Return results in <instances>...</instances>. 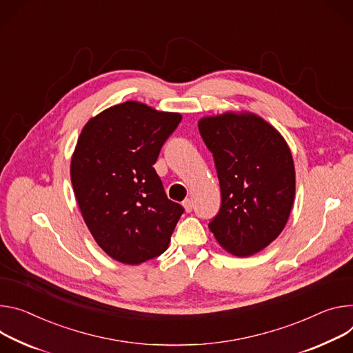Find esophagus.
Instances as JSON below:
<instances>
[{
    "label": "esophagus",
    "instance_id": "esophagus-1",
    "mask_svg": "<svg viewBox=\"0 0 353 353\" xmlns=\"http://www.w3.org/2000/svg\"><path fill=\"white\" fill-rule=\"evenodd\" d=\"M183 207H184V210H185L187 212H191V211H193V201H191L190 199H185V200L183 201Z\"/></svg>",
    "mask_w": 353,
    "mask_h": 353
}]
</instances>
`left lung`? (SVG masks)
I'll return each mask as SVG.
<instances>
[{
    "mask_svg": "<svg viewBox=\"0 0 353 353\" xmlns=\"http://www.w3.org/2000/svg\"><path fill=\"white\" fill-rule=\"evenodd\" d=\"M199 130L221 187L219 211L208 223L211 232L236 256L265 249L280 235L293 207L290 149L270 123L253 114L207 117Z\"/></svg>",
    "mask_w": 353,
    "mask_h": 353,
    "instance_id": "left-lung-1",
    "label": "left lung"
}]
</instances>
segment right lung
<instances>
[{"mask_svg": "<svg viewBox=\"0 0 353 353\" xmlns=\"http://www.w3.org/2000/svg\"><path fill=\"white\" fill-rule=\"evenodd\" d=\"M180 121L126 101L90 119L79 137L70 166L76 200L95 242L118 262L162 254L184 212L153 168Z\"/></svg>", "mask_w": 353, "mask_h": 353, "instance_id": "right-lung-1", "label": "right lung"}]
</instances>
